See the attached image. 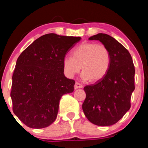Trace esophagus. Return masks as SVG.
I'll return each instance as SVG.
<instances>
[{"mask_svg": "<svg viewBox=\"0 0 148 148\" xmlns=\"http://www.w3.org/2000/svg\"><path fill=\"white\" fill-rule=\"evenodd\" d=\"M83 87V86L81 84L78 83V82H76L74 85V89H80V88H82Z\"/></svg>", "mask_w": 148, "mask_h": 148, "instance_id": "esophagus-1", "label": "esophagus"}]
</instances>
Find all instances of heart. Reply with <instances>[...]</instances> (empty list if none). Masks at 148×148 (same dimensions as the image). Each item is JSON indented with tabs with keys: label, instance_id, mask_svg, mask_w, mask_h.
I'll return each instance as SVG.
<instances>
[{
	"label": "heart",
	"instance_id": "1",
	"mask_svg": "<svg viewBox=\"0 0 148 148\" xmlns=\"http://www.w3.org/2000/svg\"><path fill=\"white\" fill-rule=\"evenodd\" d=\"M110 63L111 55L106 46L93 42H86L72 51V57H64L62 68L66 76L71 77L78 73L82 67V78L96 82L106 76Z\"/></svg>",
	"mask_w": 148,
	"mask_h": 148
}]
</instances>
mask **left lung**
I'll use <instances>...</instances> for the list:
<instances>
[{
  "instance_id": "1",
  "label": "left lung",
  "mask_w": 148,
  "mask_h": 148,
  "mask_svg": "<svg viewBox=\"0 0 148 148\" xmlns=\"http://www.w3.org/2000/svg\"><path fill=\"white\" fill-rule=\"evenodd\" d=\"M109 49L110 69L103 78L84 88L86 93L82 109L90 122L110 126L121 119L131 108L134 90V66L128 50L110 35L99 33L89 38Z\"/></svg>"
}]
</instances>
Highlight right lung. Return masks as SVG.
<instances>
[{
  "instance_id": "add662e5",
  "label": "right lung",
  "mask_w": 148,
  "mask_h": 148,
  "mask_svg": "<svg viewBox=\"0 0 148 148\" xmlns=\"http://www.w3.org/2000/svg\"><path fill=\"white\" fill-rule=\"evenodd\" d=\"M80 40L79 36L47 34L19 56L10 96L14 114L27 127L49 126L56 119L61 97L74 91L75 81L65 77L62 60Z\"/></svg>"
}]
</instances>
